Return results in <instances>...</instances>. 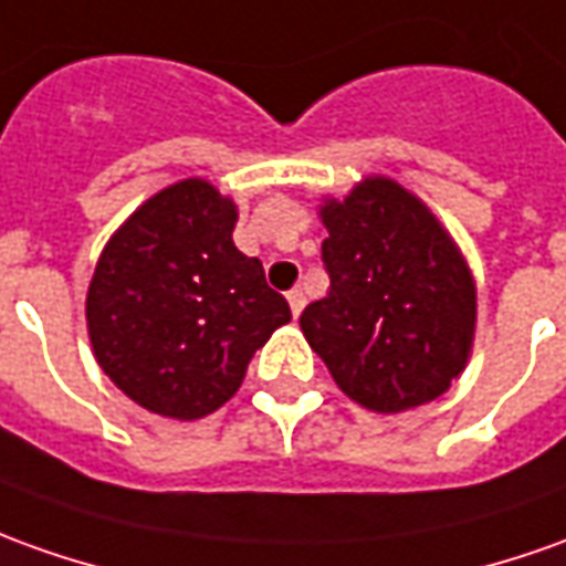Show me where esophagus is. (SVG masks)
Wrapping results in <instances>:
<instances>
[{
  "instance_id": "1",
  "label": "esophagus",
  "mask_w": 566,
  "mask_h": 566,
  "mask_svg": "<svg viewBox=\"0 0 566 566\" xmlns=\"http://www.w3.org/2000/svg\"><path fill=\"white\" fill-rule=\"evenodd\" d=\"M286 298H290L292 317H298V314H302V307H305V292H302V290H290V292H286Z\"/></svg>"
}]
</instances>
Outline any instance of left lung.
<instances>
[{"label":"left lung","instance_id":"1","mask_svg":"<svg viewBox=\"0 0 566 566\" xmlns=\"http://www.w3.org/2000/svg\"><path fill=\"white\" fill-rule=\"evenodd\" d=\"M321 216L329 292L298 321L307 345L366 409L400 412L443 395L474 338V280L453 240L388 178H366Z\"/></svg>","mask_w":566,"mask_h":566}]
</instances>
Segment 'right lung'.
Returning <instances> with one entry per match:
<instances>
[{
	"mask_svg": "<svg viewBox=\"0 0 566 566\" xmlns=\"http://www.w3.org/2000/svg\"><path fill=\"white\" fill-rule=\"evenodd\" d=\"M237 209L187 178L159 190L97 261L85 317L101 369L150 412L200 419L231 400L252 354L292 321L259 259L233 245Z\"/></svg>",
	"mask_w": 566,
	"mask_h": 566,
	"instance_id": "1",
	"label": "right lung"
}]
</instances>
